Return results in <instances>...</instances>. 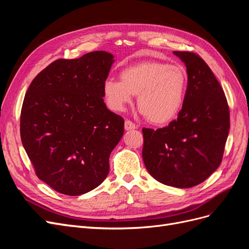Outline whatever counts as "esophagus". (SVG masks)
<instances>
[{
    "instance_id": "esophagus-1",
    "label": "esophagus",
    "mask_w": 249,
    "mask_h": 249,
    "mask_svg": "<svg viewBox=\"0 0 249 249\" xmlns=\"http://www.w3.org/2000/svg\"><path fill=\"white\" fill-rule=\"evenodd\" d=\"M135 129H137L136 124L132 123L131 120H125L124 122V130L125 131H131V130H135Z\"/></svg>"
}]
</instances>
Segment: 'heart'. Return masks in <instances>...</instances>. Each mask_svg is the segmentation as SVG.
<instances>
[{
  "mask_svg": "<svg viewBox=\"0 0 249 249\" xmlns=\"http://www.w3.org/2000/svg\"><path fill=\"white\" fill-rule=\"evenodd\" d=\"M119 78L120 81L108 79L103 84L104 99L113 111H124L137 95L138 108L149 122L165 124L183 108L187 90L183 67L147 60L125 67Z\"/></svg>",
  "mask_w": 249,
  "mask_h": 249,
  "instance_id": "1",
  "label": "heart"
}]
</instances>
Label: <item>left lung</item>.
<instances>
[{
    "instance_id": "8db88e82",
    "label": "left lung",
    "mask_w": 249,
    "mask_h": 249,
    "mask_svg": "<svg viewBox=\"0 0 249 249\" xmlns=\"http://www.w3.org/2000/svg\"><path fill=\"white\" fill-rule=\"evenodd\" d=\"M184 62L188 85L177 120L157 131L142 129V158L149 175L176 188H191L219 166L230 131V110L210 67L194 53L173 52Z\"/></svg>"
}]
</instances>
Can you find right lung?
<instances>
[{
	"instance_id": "obj_1",
	"label": "right lung",
	"mask_w": 249,
	"mask_h": 249,
	"mask_svg": "<svg viewBox=\"0 0 249 249\" xmlns=\"http://www.w3.org/2000/svg\"><path fill=\"white\" fill-rule=\"evenodd\" d=\"M114 56L105 51L59 59L37 74L22 103L20 137L37 177L77 196L100 186L124 120L104 103Z\"/></svg>"
}]
</instances>
